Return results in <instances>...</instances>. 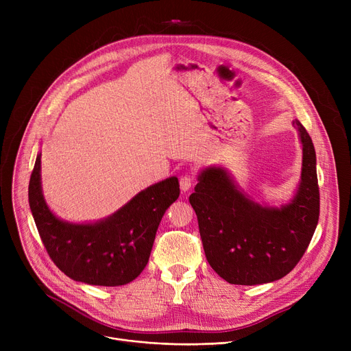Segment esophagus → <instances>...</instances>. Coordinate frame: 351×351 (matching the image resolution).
<instances>
[{"label": "esophagus", "instance_id": "esophagus-1", "mask_svg": "<svg viewBox=\"0 0 351 351\" xmlns=\"http://www.w3.org/2000/svg\"><path fill=\"white\" fill-rule=\"evenodd\" d=\"M179 183H180V191L182 192H188L192 188V185H193V179L189 175H185V176L180 178Z\"/></svg>", "mask_w": 351, "mask_h": 351}]
</instances>
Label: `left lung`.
<instances>
[{
  "label": "left lung",
  "mask_w": 351,
  "mask_h": 351,
  "mask_svg": "<svg viewBox=\"0 0 351 351\" xmlns=\"http://www.w3.org/2000/svg\"><path fill=\"white\" fill-rule=\"evenodd\" d=\"M303 149L302 175L290 202L261 205L239 188L228 169L209 166L197 175L189 196L196 212L206 259L232 285H263L279 280L299 263L320 213L316 151L296 119Z\"/></svg>",
  "instance_id": "left-lung-1"
}]
</instances>
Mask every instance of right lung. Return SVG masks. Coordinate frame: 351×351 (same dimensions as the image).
Listing matches in <instances>:
<instances>
[{
    "instance_id": "add662e5",
    "label": "right lung",
    "mask_w": 351,
    "mask_h": 351,
    "mask_svg": "<svg viewBox=\"0 0 351 351\" xmlns=\"http://www.w3.org/2000/svg\"><path fill=\"white\" fill-rule=\"evenodd\" d=\"M179 192L178 178L171 176L141 191L98 222H66L51 212L44 199L38 154L28 200L41 241L61 271L86 285L122 286L135 280L145 269L160 219Z\"/></svg>"
}]
</instances>
